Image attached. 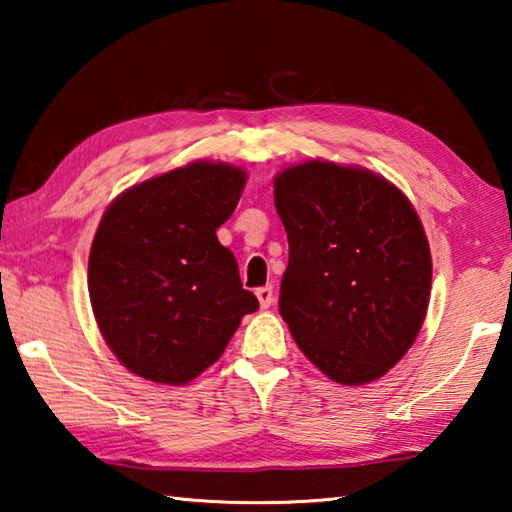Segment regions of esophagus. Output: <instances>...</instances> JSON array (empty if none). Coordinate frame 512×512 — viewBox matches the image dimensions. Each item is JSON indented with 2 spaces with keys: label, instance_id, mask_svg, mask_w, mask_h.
I'll return each mask as SVG.
<instances>
[{
  "label": "esophagus",
  "instance_id": "1",
  "mask_svg": "<svg viewBox=\"0 0 512 512\" xmlns=\"http://www.w3.org/2000/svg\"><path fill=\"white\" fill-rule=\"evenodd\" d=\"M255 293L259 298V305H262L264 309L273 305V287H271V284H266V287H259Z\"/></svg>",
  "mask_w": 512,
  "mask_h": 512
}]
</instances>
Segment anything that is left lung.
Returning a JSON list of instances; mask_svg holds the SVG:
<instances>
[{
  "label": "left lung",
  "instance_id": "obj_1",
  "mask_svg": "<svg viewBox=\"0 0 512 512\" xmlns=\"http://www.w3.org/2000/svg\"><path fill=\"white\" fill-rule=\"evenodd\" d=\"M289 239L280 316L298 348L339 384L379 379L418 336L431 255L400 189L363 169L311 160L280 173Z\"/></svg>",
  "mask_w": 512,
  "mask_h": 512
}]
</instances>
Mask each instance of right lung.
Instances as JSON below:
<instances>
[{"instance_id":"1","label":"right lung","mask_w":512,"mask_h":512,"mask_svg":"<svg viewBox=\"0 0 512 512\" xmlns=\"http://www.w3.org/2000/svg\"><path fill=\"white\" fill-rule=\"evenodd\" d=\"M246 173L194 162L128 189L92 241L88 287L103 339L124 366L160 384H185L212 366L257 311L237 259L216 239Z\"/></svg>"}]
</instances>
